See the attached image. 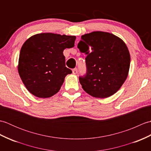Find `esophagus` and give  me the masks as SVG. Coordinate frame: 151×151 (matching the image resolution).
Wrapping results in <instances>:
<instances>
[{"mask_svg":"<svg viewBox=\"0 0 151 151\" xmlns=\"http://www.w3.org/2000/svg\"><path fill=\"white\" fill-rule=\"evenodd\" d=\"M77 72H78V70H77V68H75V69H73V74H76L77 73Z\"/></svg>","mask_w":151,"mask_h":151,"instance_id":"34e87169","label":"esophagus"}]
</instances>
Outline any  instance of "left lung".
Segmentation results:
<instances>
[{
  "label": "left lung",
  "mask_w": 151,
  "mask_h": 151,
  "mask_svg": "<svg viewBox=\"0 0 151 151\" xmlns=\"http://www.w3.org/2000/svg\"><path fill=\"white\" fill-rule=\"evenodd\" d=\"M78 48L87 55V71L79 77L83 89L101 99L115 93L130 68V56L124 41L112 34L97 31L82 36Z\"/></svg>",
  "instance_id": "1"
}]
</instances>
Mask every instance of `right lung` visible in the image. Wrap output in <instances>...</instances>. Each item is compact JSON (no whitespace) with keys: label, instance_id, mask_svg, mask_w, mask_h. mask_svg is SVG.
Here are the masks:
<instances>
[{"label":"right lung","instance_id":"obj_1","mask_svg":"<svg viewBox=\"0 0 151 151\" xmlns=\"http://www.w3.org/2000/svg\"><path fill=\"white\" fill-rule=\"evenodd\" d=\"M76 37L52 33L32 36L22 45L18 64L19 76L30 93L50 97L59 91L72 70L65 67L63 50L75 45Z\"/></svg>","mask_w":151,"mask_h":151}]
</instances>
